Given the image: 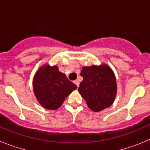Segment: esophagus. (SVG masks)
<instances>
[{
  "instance_id": "1",
  "label": "esophagus",
  "mask_w": 150,
  "mask_h": 150,
  "mask_svg": "<svg viewBox=\"0 0 150 150\" xmlns=\"http://www.w3.org/2000/svg\"><path fill=\"white\" fill-rule=\"evenodd\" d=\"M74 83H75V84H76V86L79 87V82L78 81V80H75V81H74Z\"/></svg>"
}]
</instances>
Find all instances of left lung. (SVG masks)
<instances>
[{
	"instance_id": "obj_1",
	"label": "left lung",
	"mask_w": 150,
	"mask_h": 150,
	"mask_svg": "<svg viewBox=\"0 0 150 150\" xmlns=\"http://www.w3.org/2000/svg\"><path fill=\"white\" fill-rule=\"evenodd\" d=\"M83 80L78 88L88 108L99 112L111 106L115 100L117 86L112 69L107 64L83 67Z\"/></svg>"
}]
</instances>
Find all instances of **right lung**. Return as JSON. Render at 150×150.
<instances>
[{
    "label": "right lung",
    "mask_w": 150,
    "mask_h": 150,
    "mask_svg": "<svg viewBox=\"0 0 150 150\" xmlns=\"http://www.w3.org/2000/svg\"><path fill=\"white\" fill-rule=\"evenodd\" d=\"M76 88L57 66L50 67L49 64L42 66L33 80L34 95L41 106L47 110L59 108L64 99Z\"/></svg>",
    "instance_id": "add662e5"
}]
</instances>
